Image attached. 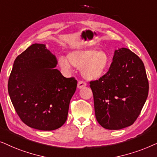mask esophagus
Instances as JSON below:
<instances>
[{"instance_id": "esophagus-1", "label": "esophagus", "mask_w": 157, "mask_h": 157, "mask_svg": "<svg viewBox=\"0 0 157 157\" xmlns=\"http://www.w3.org/2000/svg\"><path fill=\"white\" fill-rule=\"evenodd\" d=\"M86 86V83L85 82H82V81H79L78 83H77V88L81 89L82 87H84Z\"/></svg>"}]
</instances>
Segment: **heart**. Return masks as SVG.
Masks as SVG:
<instances>
[{"instance_id": "b5f03b06", "label": "heart", "mask_w": 157, "mask_h": 157, "mask_svg": "<svg viewBox=\"0 0 157 157\" xmlns=\"http://www.w3.org/2000/svg\"><path fill=\"white\" fill-rule=\"evenodd\" d=\"M61 68L69 70L71 65L80 69L81 74L87 80H95L102 77L107 72L110 58L103 50L81 49H75L67 54V59L64 57L58 59Z\"/></svg>"}]
</instances>
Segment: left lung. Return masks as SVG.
Here are the masks:
<instances>
[{
    "mask_svg": "<svg viewBox=\"0 0 157 157\" xmlns=\"http://www.w3.org/2000/svg\"><path fill=\"white\" fill-rule=\"evenodd\" d=\"M90 84L96 119L100 126L109 130L132 125L149 93L143 62L127 48L116 50L107 73Z\"/></svg>",
    "mask_w": 157,
    "mask_h": 157,
    "instance_id": "1",
    "label": "left lung"
}]
</instances>
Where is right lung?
Returning <instances> with one entry per match:
<instances>
[{
    "label": "right lung",
    "mask_w": 157,
    "mask_h": 157,
    "mask_svg": "<svg viewBox=\"0 0 157 157\" xmlns=\"http://www.w3.org/2000/svg\"><path fill=\"white\" fill-rule=\"evenodd\" d=\"M57 64V58L42 44H33L14 61L8 94L21 120L31 128L55 130L67 118L77 82L64 77Z\"/></svg>",
    "instance_id": "add662e5"
}]
</instances>
